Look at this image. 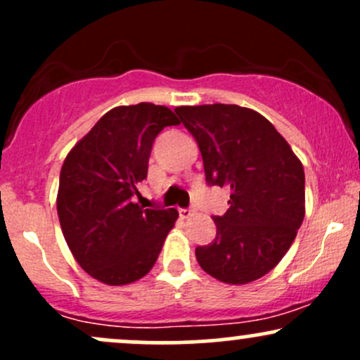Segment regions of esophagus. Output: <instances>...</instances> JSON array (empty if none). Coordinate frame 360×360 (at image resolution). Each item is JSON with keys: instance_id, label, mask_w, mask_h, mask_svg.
<instances>
[{"instance_id": "34e87169", "label": "esophagus", "mask_w": 360, "mask_h": 360, "mask_svg": "<svg viewBox=\"0 0 360 360\" xmlns=\"http://www.w3.org/2000/svg\"><path fill=\"white\" fill-rule=\"evenodd\" d=\"M194 214V210H179V217L183 218V220H188V218H191Z\"/></svg>"}]
</instances>
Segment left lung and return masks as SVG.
<instances>
[{"instance_id":"1","label":"left lung","mask_w":360,"mask_h":360,"mask_svg":"<svg viewBox=\"0 0 360 360\" xmlns=\"http://www.w3.org/2000/svg\"><path fill=\"white\" fill-rule=\"evenodd\" d=\"M174 111L200 146L206 183L230 189V208L213 218L217 237L196 247L198 264L226 284L257 281L286 255L303 223V164L257 111L221 103Z\"/></svg>"}]
</instances>
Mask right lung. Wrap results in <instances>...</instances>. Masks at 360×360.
<instances>
[{
  "label": "right lung",
  "mask_w": 360,
  "mask_h": 360,
  "mask_svg": "<svg viewBox=\"0 0 360 360\" xmlns=\"http://www.w3.org/2000/svg\"><path fill=\"white\" fill-rule=\"evenodd\" d=\"M179 125L167 106H117L71 148L60 169L57 214L74 259L108 286L142 279L154 267L177 210L135 203L147 177L152 143Z\"/></svg>",
  "instance_id": "add662e5"
}]
</instances>
